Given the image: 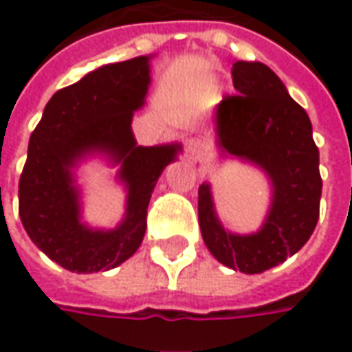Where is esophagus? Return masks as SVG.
I'll return each instance as SVG.
<instances>
[{
    "instance_id": "esophagus-1",
    "label": "esophagus",
    "mask_w": 352,
    "mask_h": 352,
    "mask_svg": "<svg viewBox=\"0 0 352 352\" xmlns=\"http://www.w3.org/2000/svg\"><path fill=\"white\" fill-rule=\"evenodd\" d=\"M184 148H186V157L188 159H197V157H201L205 151V145L199 141V139L190 138L186 139V143H184Z\"/></svg>"
}]
</instances>
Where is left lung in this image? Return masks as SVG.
<instances>
[{"label":"left lung","instance_id":"obj_1","mask_svg":"<svg viewBox=\"0 0 352 352\" xmlns=\"http://www.w3.org/2000/svg\"><path fill=\"white\" fill-rule=\"evenodd\" d=\"M236 94L213 110L219 157L258 168L270 184V207L261 226L240 234L225 228L211 182L199 186V228L217 261L256 275L294 256L312 236L320 217V151L312 122L273 69L261 61L232 65Z\"/></svg>","mask_w":352,"mask_h":352}]
</instances>
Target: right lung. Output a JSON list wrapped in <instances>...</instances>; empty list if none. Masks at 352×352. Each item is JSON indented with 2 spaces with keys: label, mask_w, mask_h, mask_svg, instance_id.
Listing matches in <instances>:
<instances>
[{
  "label": "right lung",
  "mask_w": 352,
  "mask_h": 352,
  "mask_svg": "<svg viewBox=\"0 0 352 352\" xmlns=\"http://www.w3.org/2000/svg\"><path fill=\"white\" fill-rule=\"evenodd\" d=\"M153 58L106 63L58 91L30 135L19 214L34 246L63 270L96 273L131 258L145 236L151 193L182 153V143L138 145L131 129L133 114L145 106ZM93 158L116 168L126 192L124 217L114 229L82 219L76 170Z\"/></svg>",
  "instance_id": "add662e5"
}]
</instances>
